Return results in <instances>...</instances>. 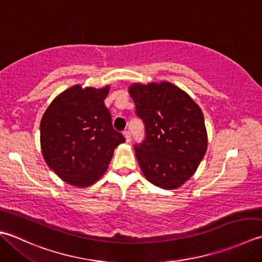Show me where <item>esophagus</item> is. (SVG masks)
<instances>
[{
  "label": "esophagus",
  "mask_w": 262,
  "mask_h": 262,
  "mask_svg": "<svg viewBox=\"0 0 262 262\" xmlns=\"http://www.w3.org/2000/svg\"><path fill=\"white\" fill-rule=\"evenodd\" d=\"M123 135H124V137H125L126 142H130V141H131V133H130V131L125 130V131L123 132Z\"/></svg>",
  "instance_id": "obj_1"
}]
</instances>
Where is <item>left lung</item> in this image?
<instances>
[{
  "label": "left lung",
  "mask_w": 262,
  "mask_h": 262,
  "mask_svg": "<svg viewBox=\"0 0 262 262\" xmlns=\"http://www.w3.org/2000/svg\"><path fill=\"white\" fill-rule=\"evenodd\" d=\"M146 138L135 146L146 179L162 189H178L198 168L207 150L202 111L173 83H133L129 89Z\"/></svg>",
  "instance_id": "obj_1"
}]
</instances>
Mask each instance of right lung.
Segmentation results:
<instances>
[{
  "label": "right lung",
  "instance_id": "add662e5",
  "mask_svg": "<svg viewBox=\"0 0 262 262\" xmlns=\"http://www.w3.org/2000/svg\"><path fill=\"white\" fill-rule=\"evenodd\" d=\"M110 87L69 88L52 101L41 117L40 145L46 164L78 188L103 176L114 149L124 142L114 130L104 99Z\"/></svg>",
  "mask_w": 262,
  "mask_h": 262
}]
</instances>
